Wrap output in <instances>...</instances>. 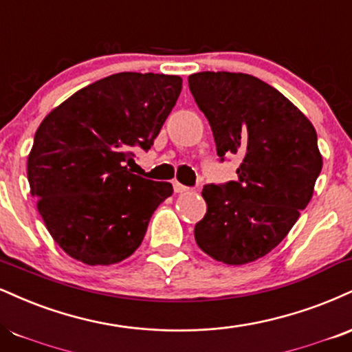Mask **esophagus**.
Segmentation results:
<instances>
[{
  "instance_id": "1",
  "label": "esophagus",
  "mask_w": 352,
  "mask_h": 352,
  "mask_svg": "<svg viewBox=\"0 0 352 352\" xmlns=\"http://www.w3.org/2000/svg\"><path fill=\"white\" fill-rule=\"evenodd\" d=\"M173 190H175V193H185L188 192V187H185V185L179 184V182H173Z\"/></svg>"
}]
</instances>
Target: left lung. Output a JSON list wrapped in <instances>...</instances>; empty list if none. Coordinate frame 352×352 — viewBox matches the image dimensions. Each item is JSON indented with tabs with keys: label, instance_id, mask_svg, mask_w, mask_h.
Wrapping results in <instances>:
<instances>
[{
	"label": "left lung",
	"instance_id": "1",
	"mask_svg": "<svg viewBox=\"0 0 352 352\" xmlns=\"http://www.w3.org/2000/svg\"><path fill=\"white\" fill-rule=\"evenodd\" d=\"M218 155L238 154L239 180L206 185V214L195 224L203 252L228 265L254 262L289 234L313 197L323 157L305 114L262 80L234 72L188 77Z\"/></svg>",
	"mask_w": 352,
	"mask_h": 352
}]
</instances>
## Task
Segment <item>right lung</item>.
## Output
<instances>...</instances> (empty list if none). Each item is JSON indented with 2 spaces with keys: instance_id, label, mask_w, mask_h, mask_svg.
Wrapping results in <instances>:
<instances>
[{
  "instance_id": "obj_1",
  "label": "right lung",
  "mask_w": 352,
  "mask_h": 352,
  "mask_svg": "<svg viewBox=\"0 0 352 352\" xmlns=\"http://www.w3.org/2000/svg\"><path fill=\"white\" fill-rule=\"evenodd\" d=\"M180 91L177 75L122 72L74 93L42 120L28 157L29 187L70 257L111 265L141 245L173 188L128 165L135 149L152 146Z\"/></svg>"
}]
</instances>
